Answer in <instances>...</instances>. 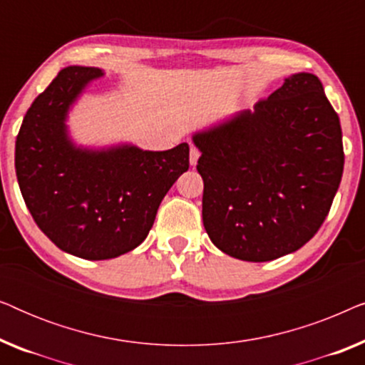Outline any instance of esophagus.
Returning <instances> with one entry per match:
<instances>
[{
	"label": "esophagus",
	"instance_id": "34e87169",
	"mask_svg": "<svg viewBox=\"0 0 365 365\" xmlns=\"http://www.w3.org/2000/svg\"><path fill=\"white\" fill-rule=\"evenodd\" d=\"M199 156H201V153H199V149L192 146L191 151H189V163H191V166H196Z\"/></svg>",
	"mask_w": 365,
	"mask_h": 365
}]
</instances>
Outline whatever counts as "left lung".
Segmentation results:
<instances>
[{"instance_id": "8db88e82", "label": "left lung", "mask_w": 365, "mask_h": 365, "mask_svg": "<svg viewBox=\"0 0 365 365\" xmlns=\"http://www.w3.org/2000/svg\"><path fill=\"white\" fill-rule=\"evenodd\" d=\"M201 151L202 222L227 256L266 262L301 249L322 226L344 171L342 129L311 73L192 136Z\"/></svg>"}]
</instances>
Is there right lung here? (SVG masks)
<instances>
[{"label":"right lung","instance_id":"obj_1","mask_svg":"<svg viewBox=\"0 0 365 365\" xmlns=\"http://www.w3.org/2000/svg\"><path fill=\"white\" fill-rule=\"evenodd\" d=\"M99 68L68 66L34 99L16 138L14 168L38 227L61 249L89 261L138 247L166 192L189 169V146L143 151L133 144L76 146L66 119Z\"/></svg>","mask_w":365,"mask_h":365}]
</instances>
